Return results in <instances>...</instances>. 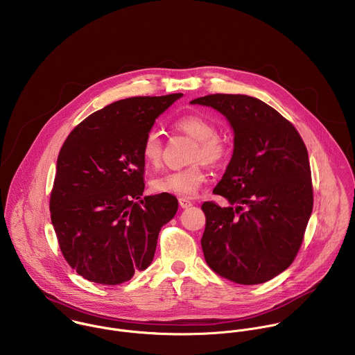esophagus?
<instances>
[{
	"label": "esophagus",
	"instance_id": "esophagus-1",
	"mask_svg": "<svg viewBox=\"0 0 355 355\" xmlns=\"http://www.w3.org/2000/svg\"><path fill=\"white\" fill-rule=\"evenodd\" d=\"M179 205H180V207L186 209V207L193 206V202H191V201H189L187 198H179Z\"/></svg>",
	"mask_w": 355,
	"mask_h": 355
}]
</instances>
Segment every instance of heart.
I'll list each match as a JSON object with an SVG mask.
<instances>
[{
    "mask_svg": "<svg viewBox=\"0 0 355 355\" xmlns=\"http://www.w3.org/2000/svg\"><path fill=\"white\" fill-rule=\"evenodd\" d=\"M173 125L176 130L184 132L196 141L190 155V159L194 161V164L157 176L153 179L150 184L153 191L155 193L191 198L207 180V173L203 168L202 161L211 165L221 162L228 153V146L225 141L217 135L216 125L202 116L186 114L176 119ZM141 153L148 165L157 168L161 164L164 146L155 130H150L145 135L141 145Z\"/></svg>",
    "mask_w": 355,
    "mask_h": 355,
    "instance_id": "b5f03b06",
    "label": "heart"
}]
</instances>
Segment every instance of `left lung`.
<instances>
[{
  "label": "left lung",
  "instance_id": "left-lung-1",
  "mask_svg": "<svg viewBox=\"0 0 355 355\" xmlns=\"http://www.w3.org/2000/svg\"><path fill=\"white\" fill-rule=\"evenodd\" d=\"M191 103L217 109L231 123L234 154L202 203L201 245L213 272L238 284L265 283L295 259L313 209L307 149L297 128L268 103L242 94H209Z\"/></svg>",
  "mask_w": 355,
  "mask_h": 355
}]
</instances>
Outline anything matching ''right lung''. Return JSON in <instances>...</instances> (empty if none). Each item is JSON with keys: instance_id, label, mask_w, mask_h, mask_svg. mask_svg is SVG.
I'll return each instance as SVG.
<instances>
[{"instance_id": "1", "label": "right lung", "mask_w": 355, "mask_h": 355, "mask_svg": "<svg viewBox=\"0 0 355 355\" xmlns=\"http://www.w3.org/2000/svg\"><path fill=\"white\" fill-rule=\"evenodd\" d=\"M183 94L113 102L65 139L51 193V224L65 261L103 286L128 282L152 263L159 230L178 200L148 196L141 145L155 119Z\"/></svg>"}]
</instances>
